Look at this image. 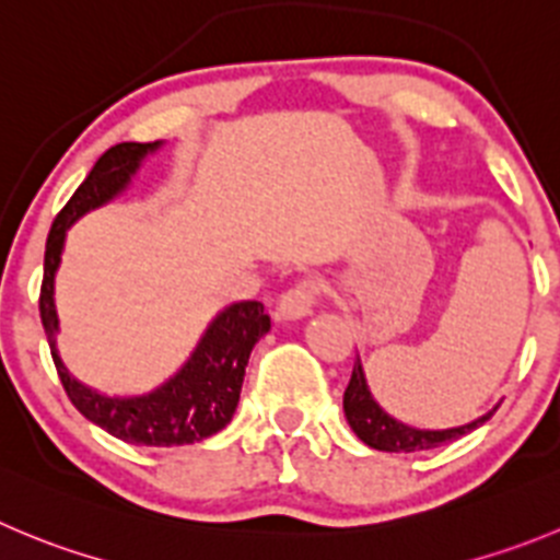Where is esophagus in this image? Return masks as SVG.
Wrapping results in <instances>:
<instances>
[{
    "label": "esophagus",
    "mask_w": 560,
    "mask_h": 560,
    "mask_svg": "<svg viewBox=\"0 0 560 560\" xmlns=\"http://www.w3.org/2000/svg\"><path fill=\"white\" fill-rule=\"evenodd\" d=\"M320 284L315 279L298 281L295 287L284 292L276 304V320H301V317L312 315L317 304H320Z\"/></svg>",
    "instance_id": "esophagus-1"
}]
</instances>
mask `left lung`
<instances>
[{"instance_id": "1", "label": "left lung", "mask_w": 560, "mask_h": 560, "mask_svg": "<svg viewBox=\"0 0 560 560\" xmlns=\"http://www.w3.org/2000/svg\"><path fill=\"white\" fill-rule=\"evenodd\" d=\"M342 409H345V420H348V425L353 428V433H357L368 447H373V451H384V453H415V451H431V447L447 445V442H453V439L475 431V428L483 425V422L498 411V406H494L492 411L480 415L478 420L464 422V425H456V428L406 425V422L395 420L389 411L381 409L378 400L373 398V392H370L368 386V375H364L362 359L357 357L351 381H348V386H345Z\"/></svg>"}]
</instances>
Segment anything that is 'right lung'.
Returning a JSON list of instances; mask_svg holds the SVG:
<instances>
[{
	"label": "right lung",
	"instance_id": "right-lung-1",
	"mask_svg": "<svg viewBox=\"0 0 560 560\" xmlns=\"http://www.w3.org/2000/svg\"><path fill=\"white\" fill-rule=\"evenodd\" d=\"M160 145L162 140L118 143L107 149L96 160L88 179L77 187L71 201L60 209L46 237L40 323L49 339L62 389L85 420L129 445L176 447L201 442L226 428L232 420L250 351L270 331V317L265 315V306L259 301H237L218 312L187 362L168 381H162L156 389L143 392V395L121 398V395H104V392L91 389L68 373L57 353L60 320L55 310V276L60 268L68 229L91 209L104 207L121 196L132 185V176L138 174L145 156L154 154Z\"/></svg>",
	"mask_w": 560,
	"mask_h": 560
}]
</instances>
